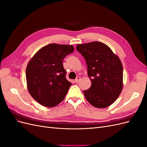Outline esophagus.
I'll use <instances>...</instances> for the list:
<instances>
[{
    "label": "esophagus",
    "instance_id": "34e87169",
    "mask_svg": "<svg viewBox=\"0 0 147 147\" xmlns=\"http://www.w3.org/2000/svg\"><path fill=\"white\" fill-rule=\"evenodd\" d=\"M80 80H81V77H77L76 78H75V82H76V83H78Z\"/></svg>",
    "mask_w": 147,
    "mask_h": 147
}]
</instances>
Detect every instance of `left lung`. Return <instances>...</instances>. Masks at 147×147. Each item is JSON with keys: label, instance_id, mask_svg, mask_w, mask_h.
<instances>
[{"label": "left lung", "instance_id": "8db88e82", "mask_svg": "<svg viewBox=\"0 0 147 147\" xmlns=\"http://www.w3.org/2000/svg\"><path fill=\"white\" fill-rule=\"evenodd\" d=\"M76 48L86 61L91 82V87L83 91L84 97L95 107H107L122 91L121 61L107 45L100 42L79 44Z\"/></svg>", "mask_w": 147, "mask_h": 147}]
</instances>
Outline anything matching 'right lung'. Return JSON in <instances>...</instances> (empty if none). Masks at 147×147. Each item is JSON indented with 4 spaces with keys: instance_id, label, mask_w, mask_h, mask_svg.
Instances as JSON below:
<instances>
[{
    "instance_id": "obj_1",
    "label": "right lung",
    "mask_w": 147,
    "mask_h": 147,
    "mask_svg": "<svg viewBox=\"0 0 147 147\" xmlns=\"http://www.w3.org/2000/svg\"><path fill=\"white\" fill-rule=\"evenodd\" d=\"M74 50L72 45L49 44L29 62L26 70L28 89L40 104L53 107L64 99L72 83L65 78L63 61Z\"/></svg>"
}]
</instances>
